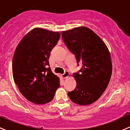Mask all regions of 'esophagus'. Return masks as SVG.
Segmentation results:
<instances>
[{
	"label": "esophagus",
	"instance_id": "1",
	"mask_svg": "<svg viewBox=\"0 0 130 130\" xmlns=\"http://www.w3.org/2000/svg\"><path fill=\"white\" fill-rule=\"evenodd\" d=\"M69 75H70V73H69V71H64V73H63V74H62V77L64 78H66L68 77Z\"/></svg>",
	"mask_w": 130,
	"mask_h": 130
}]
</instances>
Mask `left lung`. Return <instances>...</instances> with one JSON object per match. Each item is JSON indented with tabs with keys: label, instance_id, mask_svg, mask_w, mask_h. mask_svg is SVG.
Here are the masks:
<instances>
[{
	"label": "left lung",
	"instance_id": "left-lung-1",
	"mask_svg": "<svg viewBox=\"0 0 130 130\" xmlns=\"http://www.w3.org/2000/svg\"><path fill=\"white\" fill-rule=\"evenodd\" d=\"M64 44L75 57L77 65H83L73 73L77 86L68 92L71 101L79 105L95 102L105 91L112 73L111 57L101 38L86 27L62 32Z\"/></svg>",
	"mask_w": 130,
	"mask_h": 130
}]
</instances>
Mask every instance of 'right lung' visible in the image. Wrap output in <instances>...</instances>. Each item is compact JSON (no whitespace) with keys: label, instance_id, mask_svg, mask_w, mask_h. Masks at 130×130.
Masks as SVG:
<instances>
[{"label":"right lung","instance_id":"obj_1","mask_svg":"<svg viewBox=\"0 0 130 130\" xmlns=\"http://www.w3.org/2000/svg\"><path fill=\"white\" fill-rule=\"evenodd\" d=\"M60 37L59 32L35 28L22 38L14 53V81L24 97L35 104L50 102L60 86L59 77L48 67L50 52Z\"/></svg>","mask_w":130,"mask_h":130}]
</instances>
